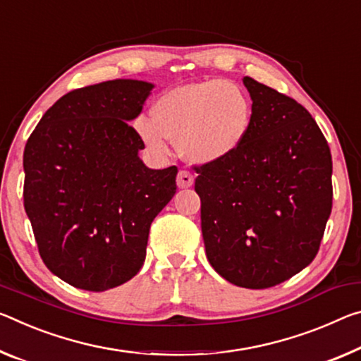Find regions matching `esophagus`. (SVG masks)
<instances>
[{"mask_svg": "<svg viewBox=\"0 0 361 361\" xmlns=\"http://www.w3.org/2000/svg\"><path fill=\"white\" fill-rule=\"evenodd\" d=\"M192 183H194V176L190 173V171L188 170L178 171V175H176V185H178V188L185 190V188L192 186Z\"/></svg>", "mask_w": 361, "mask_h": 361, "instance_id": "1", "label": "esophagus"}]
</instances>
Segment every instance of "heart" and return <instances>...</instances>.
I'll list each match as a JSON object with an SVG mask.
<instances>
[{
    "mask_svg": "<svg viewBox=\"0 0 361 361\" xmlns=\"http://www.w3.org/2000/svg\"><path fill=\"white\" fill-rule=\"evenodd\" d=\"M252 125V101L241 85L210 78L175 87L152 106V117L140 116L133 127L147 149L167 156L170 141L196 164H212L238 149Z\"/></svg>",
    "mask_w": 361,
    "mask_h": 361,
    "instance_id": "obj_1",
    "label": "heart"
}]
</instances>
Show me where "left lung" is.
I'll return each instance as SVG.
<instances>
[{
	"label": "left lung",
	"instance_id": "8db88e82",
	"mask_svg": "<svg viewBox=\"0 0 361 361\" xmlns=\"http://www.w3.org/2000/svg\"><path fill=\"white\" fill-rule=\"evenodd\" d=\"M247 138L231 156L194 167L205 254L236 286L267 289L310 265L333 209L328 141L307 109L244 77Z\"/></svg>",
	"mask_w": 361,
	"mask_h": 361
}]
</instances>
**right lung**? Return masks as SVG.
<instances>
[{
    "label": "right lung",
    "mask_w": 361,
    "mask_h": 361,
    "mask_svg": "<svg viewBox=\"0 0 361 361\" xmlns=\"http://www.w3.org/2000/svg\"><path fill=\"white\" fill-rule=\"evenodd\" d=\"M154 88L109 80L51 106L24 151V207L44 265L101 293L141 270L152 220L176 192L178 169H147L128 122Z\"/></svg>",
    "instance_id": "obj_1"
}]
</instances>
